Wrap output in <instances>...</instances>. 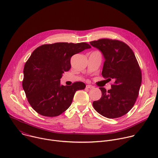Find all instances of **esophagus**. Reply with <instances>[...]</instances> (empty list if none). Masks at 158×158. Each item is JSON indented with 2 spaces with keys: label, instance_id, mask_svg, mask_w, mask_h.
Segmentation results:
<instances>
[{
  "label": "esophagus",
  "instance_id": "1",
  "mask_svg": "<svg viewBox=\"0 0 158 158\" xmlns=\"http://www.w3.org/2000/svg\"><path fill=\"white\" fill-rule=\"evenodd\" d=\"M86 88H87V89H93L94 86L92 85H87Z\"/></svg>",
  "mask_w": 158,
  "mask_h": 158
}]
</instances>
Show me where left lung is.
Instances as JSON below:
<instances>
[{
    "mask_svg": "<svg viewBox=\"0 0 158 158\" xmlns=\"http://www.w3.org/2000/svg\"><path fill=\"white\" fill-rule=\"evenodd\" d=\"M90 44L104 57L102 76L114 81L108 91L99 87L102 96L93 102V107L106 118H120L132 109L139 95L142 74L138 62L129 46L121 40L101 39Z\"/></svg>",
    "mask_w": 158,
    "mask_h": 158,
    "instance_id": "obj_1",
    "label": "left lung"
}]
</instances>
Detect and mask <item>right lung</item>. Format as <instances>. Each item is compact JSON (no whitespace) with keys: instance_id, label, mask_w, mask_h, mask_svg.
<instances>
[{"instance_id":"1","label":"right lung","mask_w":158,"mask_h":158,"mask_svg":"<svg viewBox=\"0 0 158 158\" xmlns=\"http://www.w3.org/2000/svg\"><path fill=\"white\" fill-rule=\"evenodd\" d=\"M91 48L86 42H57L42 45L33 51L24 65L22 87L37 113L47 117L61 114L71 106L76 92L85 89L82 82L61 85L60 79L71 69V57Z\"/></svg>"}]
</instances>
